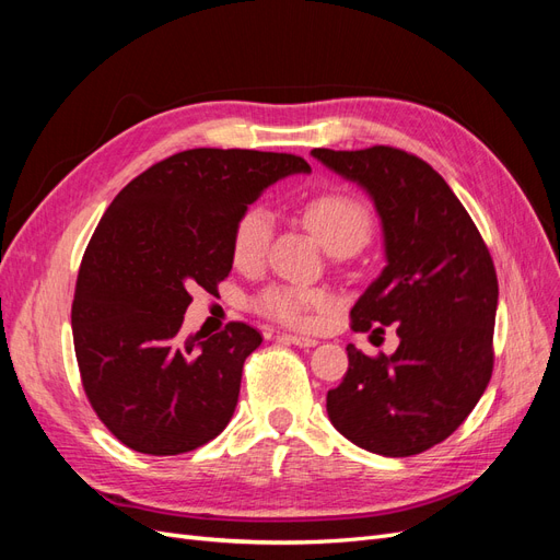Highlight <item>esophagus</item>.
Segmentation results:
<instances>
[{
    "label": "esophagus",
    "mask_w": 560,
    "mask_h": 560,
    "mask_svg": "<svg viewBox=\"0 0 560 560\" xmlns=\"http://www.w3.org/2000/svg\"><path fill=\"white\" fill-rule=\"evenodd\" d=\"M280 338L284 343H292V346H299V348H315L317 341L311 336H299V334H280Z\"/></svg>",
    "instance_id": "obj_1"
}]
</instances>
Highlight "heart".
<instances>
[{"mask_svg": "<svg viewBox=\"0 0 560 560\" xmlns=\"http://www.w3.org/2000/svg\"><path fill=\"white\" fill-rule=\"evenodd\" d=\"M303 222L329 252L336 247L360 249L371 233V212L366 202L348 191L329 189L311 196L301 206ZM273 235V212L264 206H249L235 219L231 233V257L235 266H259ZM329 294L311 287L270 284L257 296V311L290 327L308 325L313 313L329 306Z\"/></svg>", "mask_w": 560, "mask_h": 560, "instance_id": "heart-1", "label": "heart"}]
</instances>
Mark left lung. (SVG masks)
Listing matches in <instances>:
<instances>
[{
	"label": "left lung",
	"instance_id": "8db88e82",
	"mask_svg": "<svg viewBox=\"0 0 560 560\" xmlns=\"http://www.w3.org/2000/svg\"><path fill=\"white\" fill-rule=\"evenodd\" d=\"M311 154L366 189L383 224L387 266L352 306L350 327L399 336V348L378 358L348 346L346 376L327 393L329 420L371 453H422L463 425L493 374V259L422 159L383 144Z\"/></svg>",
	"mask_w": 560,
	"mask_h": 560
}]
</instances>
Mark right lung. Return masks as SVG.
<instances>
[{
  "instance_id": "right-lung-1",
  "label": "right lung",
  "mask_w": 560,
  "mask_h": 560,
  "mask_svg": "<svg viewBox=\"0 0 560 560\" xmlns=\"http://www.w3.org/2000/svg\"><path fill=\"white\" fill-rule=\"evenodd\" d=\"M294 173H311L294 154L186 149L126 184L100 219L77 278L74 352L93 411L128 448L179 455L229 425L261 334L229 322L184 336V313L191 290L214 294L231 273L235 219Z\"/></svg>"
}]
</instances>
